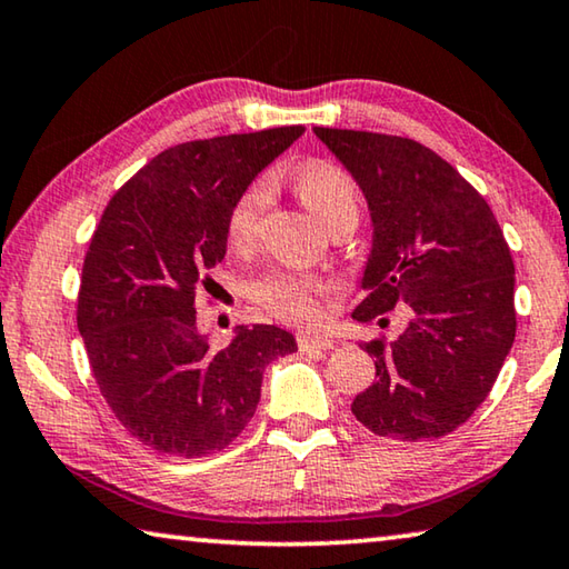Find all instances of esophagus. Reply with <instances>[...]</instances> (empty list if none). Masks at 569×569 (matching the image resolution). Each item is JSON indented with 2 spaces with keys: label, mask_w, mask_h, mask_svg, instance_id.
Wrapping results in <instances>:
<instances>
[{
  "label": "esophagus",
  "mask_w": 569,
  "mask_h": 569,
  "mask_svg": "<svg viewBox=\"0 0 569 569\" xmlns=\"http://www.w3.org/2000/svg\"><path fill=\"white\" fill-rule=\"evenodd\" d=\"M299 349L301 351H321V349H333V341L327 337H319V333H299Z\"/></svg>",
  "instance_id": "esophagus-1"
}]
</instances>
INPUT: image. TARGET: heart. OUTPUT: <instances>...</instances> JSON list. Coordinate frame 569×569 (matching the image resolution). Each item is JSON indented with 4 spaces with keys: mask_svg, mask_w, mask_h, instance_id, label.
<instances>
[{
    "mask_svg": "<svg viewBox=\"0 0 569 569\" xmlns=\"http://www.w3.org/2000/svg\"><path fill=\"white\" fill-rule=\"evenodd\" d=\"M303 204L317 214V220L329 232L351 224L359 218V194L347 171L327 164V161H309L296 174ZM270 202V179L258 177L250 182L228 212V242L236 250H246L256 242L260 220ZM329 291L323 278L306 273V270L276 268L252 286V296L276 319L291 323H313L319 319V299Z\"/></svg>",
    "mask_w": 569,
    "mask_h": 569,
    "instance_id": "b5f03b06",
    "label": "heart"
}]
</instances>
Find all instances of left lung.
Segmentation results:
<instances>
[{"label":"left lung","instance_id":"left-lung-1","mask_svg":"<svg viewBox=\"0 0 569 569\" xmlns=\"http://www.w3.org/2000/svg\"><path fill=\"white\" fill-rule=\"evenodd\" d=\"M362 189L372 218L355 319L408 306L395 341H367L377 382L355 418L392 440L453 432L489 398L517 333L513 260L483 197L422 143L372 131L321 129Z\"/></svg>","mask_w":569,"mask_h":569}]
</instances>
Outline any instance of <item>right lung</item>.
<instances>
[{"mask_svg":"<svg viewBox=\"0 0 569 569\" xmlns=\"http://www.w3.org/2000/svg\"><path fill=\"white\" fill-rule=\"evenodd\" d=\"M303 126L187 141L139 169L103 210L86 252L78 329L101 395L121 426L159 453L222 450L260 402L266 367L293 333L238 327L212 349L194 291L228 250V212Z\"/></svg>","mask_w":569,"mask_h":569,"instance_id":"obj_1","label":"right lung"}]
</instances>
